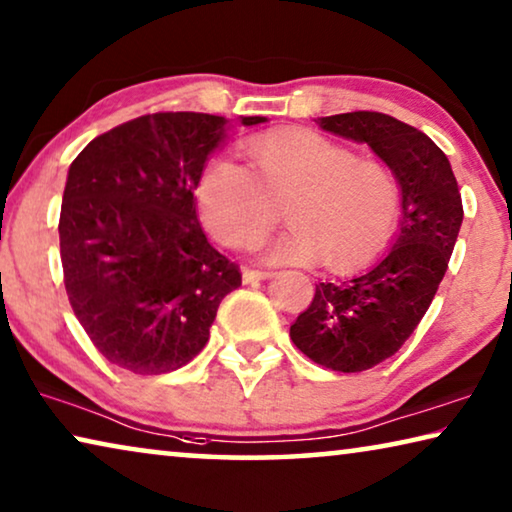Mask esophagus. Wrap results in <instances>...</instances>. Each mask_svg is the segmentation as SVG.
<instances>
[{
  "label": "esophagus",
  "instance_id": "obj_1",
  "mask_svg": "<svg viewBox=\"0 0 512 512\" xmlns=\"http://www.w3.org/2000/svg\"><path fill=\"white\" fill-rule=\"evenodd\" d=\"M267 277H272L270 270H242V281L245 283H254V281H263Z\"/></svg>",
  "mask_w": 512,
  "mask_h": 512
}]
</instances>
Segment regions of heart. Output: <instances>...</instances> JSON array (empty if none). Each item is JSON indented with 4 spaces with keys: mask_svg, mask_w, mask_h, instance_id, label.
Returning <instances> with one entry per match:
<instances>
[{
    "mask_svg": "<svg viewBox=\"0 0 512 512\" xmlns=\"http://www.w3.org/2000/svg\"><path fill=\"white\" fill-rule=\"evenodd\" d=\"M247 169L212 160L196 180L208 231L226 247L261 240L277 222L290 226L263 242L267 263H318L352 270L380 254L396 229L400 196L387 167L304 128L251 137Z\"/></svg>",
    "mask_w": 512,
    "mask_h": 512,
    "instance_id": "heart-1",
    "label": "heart"
}]
</instances>
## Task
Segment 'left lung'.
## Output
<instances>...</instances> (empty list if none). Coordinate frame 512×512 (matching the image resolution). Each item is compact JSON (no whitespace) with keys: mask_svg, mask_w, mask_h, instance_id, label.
Wrapping results in <instances>:
<instances>
[{"mask_svg":"<svg viewBox=\"0 0 512 512\" xmlns=\"http://www.w3.org/2000/svg\"><path fill=\"white\" fill-rule=\"evenodd\" d=\"M325 132L366 144L391 169L400 190L398 233L377 261L350 277L316 286L290 338L316 364L368 371L396 355L426 316L462 226L451 162L421 130L380 112L316 119Z\"/></svg>","mask_w":512,"mask_h":512,"instance_id":"8db88e82","label":"left lung"}]
</instances>
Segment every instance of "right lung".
Segmentation results:
<instances>
[{
    "mask_svg": "<svg viewBox=\"0 0 512 512\" xmlns=\"http://www.w3.org/2000/svg\"><path fill=\"white\" fill-rule=\"evenodd\" d=\"M265 116H240L258 125ZM231 121L139 116L91 141L68 169L59 247L70 306L109 364L171 373L206 348L219 302L242 283L196 219V180Z\"/></svg>",
    "mask_w": 512,
    "mask_h": 512,
    "instance_id": "1",
    "label": "right lung"
}]
</instances>
